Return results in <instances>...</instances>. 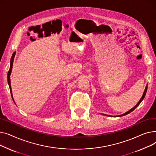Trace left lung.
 Here are the masks:
<instances>
[{
    "label": "left lung",
    "instance_id": "8db88e82",
    "mask_svg": "<svg viewBox=\"0 0 156 156\" xmlns=\"http://www.w3.org/2000/svg\"><path fill=\"white\" fill-rule=\"evenodd\" d=\"M147 85H146V87H145V90H144V94H143V95H142V98L141 99H140V101H139V102L136 104V105H135L134 107L132 108V109H131L130 110H129L128 111H127V112H126L125 113H124V114H121V115H118V116H114V117H121V116H125V115H127L128 114H129V113H130L131 112H132L133 111H134L138 106L140 105V104L142 102V101L144 100V97H145V94H146V92H147ZM102 115H105V116H111V117H113V116H111V115H107V114H102Z\"/></svg>",
    "mask_w": 156,
    "mask_h": 156
}]
</instances>
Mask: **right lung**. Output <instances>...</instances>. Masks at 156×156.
Wrapping results in <instances>:
<instances>
[{"instance_id":"obj_1","label":"right lung","mask_w":156,"mask_h":156,"mask_svg":"<svg viewBox=\"0 0 156 156\" xmlns=\"http://www.w3.org/2000/svg\"><path fill=\"white\" fill-rule=\"evenodd\" d=\"M15 54H16V52H14L13 54H12V55L11 57V62H10V68H9V71H8V73H7V82H8V85H9V88H10V92H11V97L12 98V100L14 101V99H13V96H12V89H11V79H10V75L11 74V72H12V65H13V61H14V56H15Z\"/></svg>"}]
</instances>
